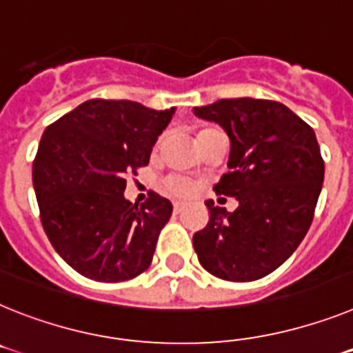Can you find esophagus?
<instances>
[{"mask_svg":"<svg viewBox=\"0 0 353 353\" xmlns=\"http://www.w3.org/2000/svg\"><path fill=\"white\" fill-rule=\"evenodd\" d=\"M183 209H185V205H183L182 201H174V203H173V212L174 214H180Z\"/></svg>","mask_w":353,"mask_h":353,"instance_id":"obj_1","label":"esophagus"}]
</instances>
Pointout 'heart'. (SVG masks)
Listing matches in <instances>:
<instances>
[{"mask_svg":"<svg viewBox=\"0 0 353 353\" xmlns=\"http://www.w3.org/2000/svg\"><path fill=\"white\" fill-rule=\"evenodd\" d=\"M162 189L171 196H189L192 192V183L182 176H168L162 182Z\"/></svg>","mask_w":353,"mask_h":353,"instance_id":"1","label":"heart"}]
</instances>
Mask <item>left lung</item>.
<instances>
[{
    "instance_id": "8db88e82",
    "label": "left lung",
    "mask_w": 353,
    "mask_h": 353,
    "mask_svg": "<svg viewBox=\"0 0 353 353\" xmlns=\"http://www.w3.org/2000/svg\"><path fill=\"white\" fill-rule=\"evenodd\" d=\"M194 114L227 132L228 173L214 191L239 201L234 212L207 201L209 223L192 236L198 261L223 280L263 279L291 257L314 218L325 174L314 130L271 99H219Z\"/></svg>"
}]
</instances>
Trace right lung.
I'll return each mask as SVG.
<instances>
[{"mask_svg": "<svg viewBox=\"0 0 353 353\" xmlns=\"http://www.w3.org/2000/svg\"><path fill=\"white\" fill-rule=\"evenodd\" d=\"M174 114L128 99H89L48 126L32 179L41 221L57 254L96 282H123L152 264L173 205L150 192L125 198L126 176L150 162Z\"/></svg>", "mask_w": 353, "mask_h": 353, "instance_id": "obj_1", "label": "right lung"}]
</instances>
